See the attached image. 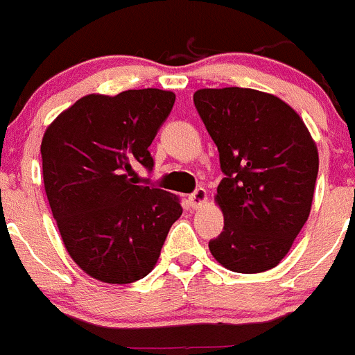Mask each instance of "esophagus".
I'll return each mask as SVG.
<instances>
[{
    "instance_id": "esophagus-1",
    "label": "esophagus",
    "mask_w": 355,
    "mask_h": 355,
    "mask_svg": "<svg viewBox=\"0 0 355 355\" xmlns=\"http://www.w3.org/2000/svg\"><path fill=\"white\" fill-rule=\"evenodd\" d=\"M189 201H191V207L198 208L207 201V191L203 187H198L191 196H189Z\"/></svg>"
}]
</instances>
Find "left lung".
<instances>
[{
  "label": "left lung",
  "mask_w": 355,
  "mask_h": 355,
  "mask_svg": "<svg viewBox=\"0 0 355 355\" xmlns=\"http://www.w3.org/2000/svg\"><path fill=\"white\" fill-rule=\"evenodd\" d=\"M194 105L218 148L226 177L215 201L224 231L211 256L236 273L277 266L312 208L319 152L300 115L280 98L256 89H200Z\"/></svg>",
  "instance_id": "left-lung-1"
}]
</instances>
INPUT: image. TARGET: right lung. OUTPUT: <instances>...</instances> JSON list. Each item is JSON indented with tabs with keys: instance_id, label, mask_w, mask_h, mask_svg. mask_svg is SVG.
I'll return each mask as SVG.
<instances>
[{
	"instance_id": "1",
	"label": "right lung",
	"mask_w": 355,
	"mask_h": 355,
	"mask_svg": "<svg viewBox=\"0 0 355 355\" xmlns=\"http://www.w3.org/2000/svg\"><path fill=\"white\" fill-rule=\"evenodd\" d=\"M175 94L131 89L89 94L58 115L42 140L43 184L71 259L99 282L131 284L154 270L171 224L175 194L137 185L154 166L148 147Z\"/></svg>"
}]
</instances>
